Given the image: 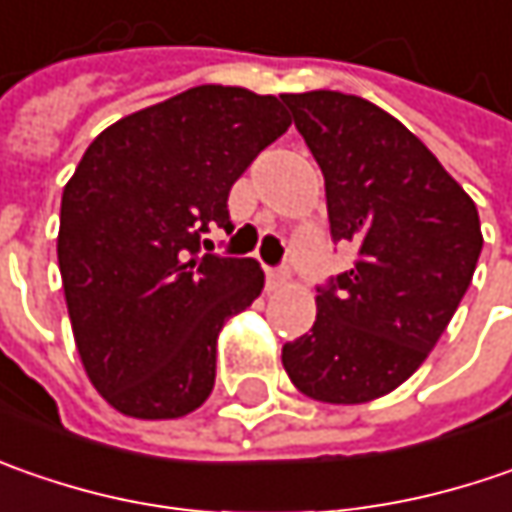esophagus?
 I'll return each instance as SVG.
<instances>
[{"instance_id": "esophagus-1", "label": "esophagus", "mask_w": 512, "mask_h": 512, "mask_svg": "<svg viewBox=\"0 0 512 512\" xmlns=\"http://www.w3.org/2000/svg\"><path fill=\"white\" fill-rule=\"evenodd\" d=\"M289 269H269V275H266V283H269V289L272 292H278V289H283L286 283H289Z\"/></svg>"}]
</instances>
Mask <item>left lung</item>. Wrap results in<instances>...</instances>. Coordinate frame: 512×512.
<instances>
[{
	"mask_svg": "<svg viewBox=\"0 0 512 512\" xmlns=\"http://www.w3.org/2000/svg\"><path fill=\"white\" fill-rule=\"evenodd\" d=\"M280 100L323 171L332 237L358 246L355 266L318 289L312 329L283 346V369L312 401L367 404L401 387L456 315L484 243L476 203L375 102Z\"/></svg>",
	"mask_w": 512,
	"mask_h": 512,
	"instance_id": "8db88e82",
	"label": "left lung"
}]
</instances>
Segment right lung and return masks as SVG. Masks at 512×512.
<instances>
[{
    "instance_id": "1",
    "label": "right lung",
    "mask_w": 512,
    "mask_h": 512,
    "mask_svg": "<svg viewBox=\"0 0 512 512\" xmlns=\"http://www.w3.org/2000/svg\"><path fill=\"white\" fill-rule=\"evenodd\" d=\"M289 125L278 97L197 85L108 125L82 154L56 257L79 361L117 412L183 418L212 395L217 335L263 292V269L200 255V240L232 226L234 180Z\"/></svg>"
}]
</instances>
